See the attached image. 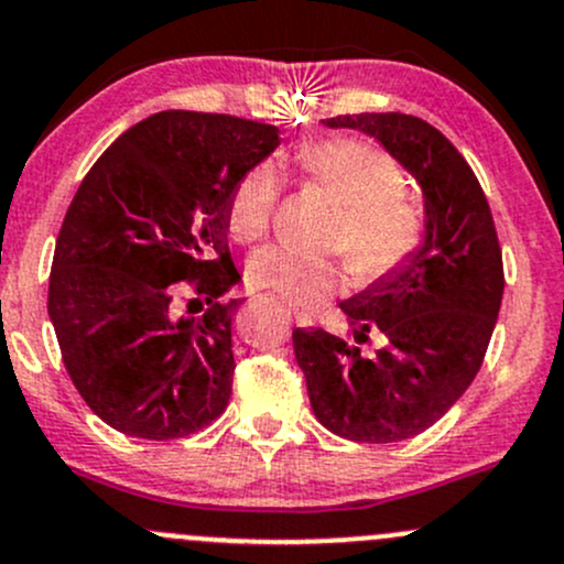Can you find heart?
Here are the masks:
<instances>
[{
  "instance_id": "b5f03b06",
  "label": "heart",
  "mask_w": 564,
  "mask_h": 564,
  "mask_svg": "<svg viewBox=\"0 0 564 564\" xmlns=\"http://www.w3.org/2000/svg\"><path fill=\"white\" fill-rule=\"evenodd\" d=\"M300 170L346 207L337 248L359 281H378L411 257L422 240V218L402 203L405 177L387 153L361 140H324L300 151ZM281 181L272 164H257L237 181L227 207L229 235L259 240L270 229ZM248 281L300 307H313L343 283L340 264L305 257L286 246H264L248 259Z\"/></svg>"
}]
</instances>
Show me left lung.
<instances>
[{"instance_id":"1","label":"left lung","mask_w":564,"mask_h":564,"mask_svg":"<svg viewBox=\"0 0 564 564\" xmlns=\"http://www.w3.org/2000/svg\"><path fill=\"white\" fill-rule=\"evenodd\" d=\"M370 134L424 194V240L400 267L340 302L354 337L294 329L316 419L357 443H397L432 426L481 370L500 313L502 253L478 177L432 123L405 112L327 118ZM378 334L372 355L360 343Z\"/></svg>"}]
</instances>
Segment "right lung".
<instances>
[{
	"instance_id": "add662e5",
	"label": "right lung",
	"mask_w": 564,
	"mask_h": 564,
	"mask_svg": "<svg viewBox=\"0 0 564 564\" xmlns=\"http://www.w3.org/2000/svg\"><path fill=\"white\" fill-rule=\"evenodd\" d=\"M278 145L270 123L164 110L127 129L83 177L56 237L47 316L75 389L112 430L173 441L229 405L240 300L221 297L240 272L227 207ZM181 280L208 302L199 319L176 316Z\"/></svg>"
}]
</instances>
